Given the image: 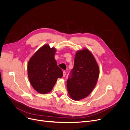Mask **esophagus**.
<instances>
[{
  "label": "esophagus",
  "instance_id": "1",
  "mask_svg": "<svg viewBox=\"0 0 130 130\" xmlns=\"http://www.w3.org/2000/svg\"><path fill=\"white\" fill-rule=\"evenodd\" d=\"M65 76H66V72H65V71H63V76L65 77Z\"/></svg>",
  "mask_w": 130,
  "mask_h": 130
}]
</instances>
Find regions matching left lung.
<instances>
[{
	"instance_id": "1",
	"label": "left lung",
	"mask_w": 130,
	"mask_h": 130,
	"mask_svg": "<svg viewBox=\"0 0 130 130\" xmlns=\"http://www.w3.org/2000/svg\"><path fill=\"white\" fill-rule=\"evenodd\" d=\"M67 80V91L75 101L86 98L97 83L100 68L93 54L87 48L77 51L74 66Z\"/></svg>"
}]
</instances>
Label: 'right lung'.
<instances>
[{
    "label": "right lung",
    "mask_w": 130,
    "mask_h": 130,
    "mask_svg": "<svg viewBox=\"0 0 130 130\" xmlns=\"http://www.w3.org/2000/svg\"><path fill=\"white\" fill-rule=\"evenodd\" d=\"M55 48L45 44L34 54L27 64L30 83L38 93L50 92L58 78L63 76V72L57 66L54 56Z\"/></svg>",
    "instance_id": "add662e5"
}]
</instances>
